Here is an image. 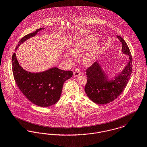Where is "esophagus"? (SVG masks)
I'll return each mask as SVG.
<instances>
[{"mask_svg":"<svg viewBox=\"0 0 147 147\" xmlns=\"http://www.w3.org/2000/svg\"><path fill=\"white\" fill-rule=\"evenodd\" d=\"M73 74H74V76H78L80 75V71L79 70H76L74 72Z\"/></svg>","mask_w":147,"mask_h":147,"instance_id":"obj_1","label":"esophagus"}]
</instances>
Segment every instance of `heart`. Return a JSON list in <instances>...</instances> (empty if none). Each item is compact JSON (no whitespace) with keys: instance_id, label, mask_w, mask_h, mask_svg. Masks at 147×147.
I'll return each mask as SVG.
<instances>
[{"instance_id":"1","label":"heart","mask_w":147,"mask_h":147,"mask_svg":"<svg viewBox=\"0 0 147 147\" xmlns=\"http://www.w3.org/2000/svg\"><path fill=\"white\" fill-rule=\"evenodd\" d=\"M97 43V39L93 35H87L80 39L73 46L72 53L74 55H79L91 49L85 54L83 61L85 65H91L93 63L98 53V47H96ZM72 55L66 54L65 57L69 62L72 63L73 60Z\"/></svg>"}]
</instances>
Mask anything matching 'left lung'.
<instances>
[{
    "label": "left lung",
    "mask_w": 147,
    "mask_h": 147,
    "mask_svg": "<svg viewBox=\"0 0 147 147\" xmlns=\"http://www.w3.org/2000/svg\"><path fill=\"white\" fill-rule=\"evenodd\" d=\"M117 37L122 43V52L128 55L129 59L121 73L109 81L98 62H94L85 71L87 76L85 92L97 104H107L115 100L125 90L132 73V58L129 48L121 36L117 35Z\"/></svg>",
    "instance_id": "left-lung-1"
}]
</instances>
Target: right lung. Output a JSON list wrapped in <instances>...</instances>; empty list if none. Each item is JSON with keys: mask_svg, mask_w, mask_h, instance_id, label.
Instances as JSON below:
<instances>
[{"mask_svg": "<svg viewBox=\"0 0 147 147\" xmlns=\"http://www.w3.org/2000/svg\"><path fill=\"white\" fill-rule=\"evenodd\" d=\"M44 29L39 28L24 36L16 50L21 44ZM12 69L15 81L23 94L33 104L42 107L52 106L59 100L64 82L73 76L71 71H63L56 67L36 73L25 71L19 65L15 53L12 56Z\"/></svg>", "mask_w": 147, "mask_h": 147, "instance_id": "obj_1", "label": "right lung"}]
</instances>
